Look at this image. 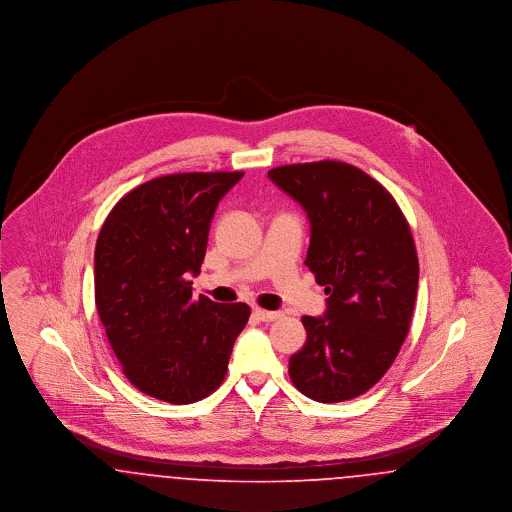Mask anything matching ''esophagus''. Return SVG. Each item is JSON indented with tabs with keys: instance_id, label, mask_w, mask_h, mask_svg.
Returning <instances> with one entry per match:
<instances>
[{
	"instance_id": "1",
	"label": "esophagus",
	"mask_w": 512,
	"mask_h": 512,
	"mask_svg": "<svg viewBox=\"0 0 512 512\" xmlns=\"http://www.w3.org/2000/svg\"><path fill=\"white\" fill-rule=\"evenodd\" d=\"M253 315L259 320H263V322H274V320L282 317V313H278V311H265V309H259V307L253 309Z\"/></svg>"
}]
</instances>
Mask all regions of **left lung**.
Listing matches in <instances>:
<instances>
[{
	"label": "left lung",
	"instance_id": "1",
	"mask_svg": "<svg viewBox=\"0 0 512 512\" xmlns=\"http://www.w3.org/2000/svg\"><path fill=\"white\" fill-rule=\"evenodd\" d=\"M268 178L311 222L305 265L324 286V317H303L305 345L290 357V378L318 403L370 390L409 334L418 257L409 222L390 192L341 163L284 165Z\"/></svg>",
	"mask_w": 512,
	"mask_h": 512
}]
</instances>
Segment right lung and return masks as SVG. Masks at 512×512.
<instances>
[{
    "mask_svg": "<svg viewBox=\"0 0 512 512\" xmlns=\"http://www.w3.org/2000/svg\"><path fill=\"white\" fill-rule=\"evenodd\" d=\"M244 172L153 178L111 209L99 230L94 288L99 320L132 386L172 405L219 388L245 303L192 295L220 199Z\"/></svg>",
    "mask_w": 512,
    "mask_h": 512,
    "instance_id": "add662e5",
    "label": "right lung"
}]
</instances>
